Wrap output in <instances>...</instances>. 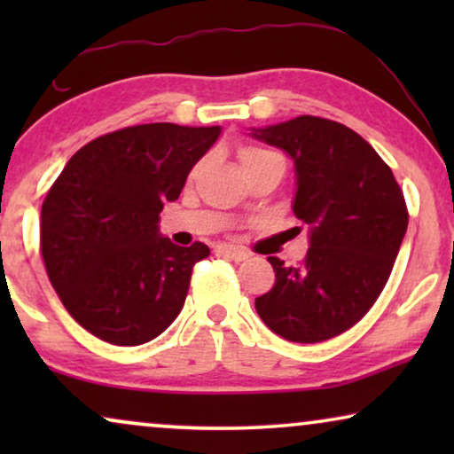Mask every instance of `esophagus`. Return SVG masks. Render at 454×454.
Instances as JSON below:
<instances>
[{
    "label": "esophagus",
    "mask_w": 454,
    "mask_h": 454,
    "mask_svg": "<svg viewBox=\"0 0 454 454\" xmlns=\"http://www.w3.org/2000/svg\"><path fill=\"white\" fill-rule=\"evenodd\" d=\"M216 252L221 254V256H227L235 260V262H244V260L250 256L246 250H241V247H235V246H227V244H221L216 246Z\"/></svg>",
    "instance_id": "esophagus-1"
}]
</instances>
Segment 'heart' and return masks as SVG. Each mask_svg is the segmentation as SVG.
Returning <instances> with one entry per match:
<instances>
[{"label": "heart", "instance_id": "1", "mask_svg": "<svg viewBox=\"0 0 454 454\" xmlns=\"http://www.w3.org/2000/svg\"><path fill=\"white\" fill-rule=\"evenodd\" d=\"M266 157H275V153L266 151V148H260V146H246L244 151L239 153V163L244 167L247 163H254V160H260Z\"/></svg>", "mask_w": 454, "mask_h": 454}]
</instances>
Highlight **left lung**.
I'll return each instance as SVG.
<instances>
[{"label":"left lung","mask_w":454,"mask_h":454,"mask_svg":"<svg viewBox=\"0 0 454 454\" xmlns=\"http://www.w3.org/2000/svg\"><path fill=\"white\" fill-rule=\"evenodd\" d=\"M250 136L294 160L291 208L309 229L300 264L269 258L275 287L256 297V312L294 343L337 337L364 318L388 281L409 223L403 192L380 154L343 123L300 115Z\"/></svg>","instance_id":"obj_1"}]
</instances>
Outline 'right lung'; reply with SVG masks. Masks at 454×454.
<instances>
[{"label":"right lung","instance_id":"obj_1","mask_svg":"<svg viewBox=\"0 0 454 454\" xmlns=\"http://www.w3.org/2000/svg\"><path fill=\"white\" fill-rule=\"evenodd\" d=\"M221 126L142 123L89 142L67 160L41 208V254L80 326L111 345L159 337L188 295L207 244L176 246L159 229Z\"/></svg>","mask_w":454,"mask_h":454}]
</instances>
